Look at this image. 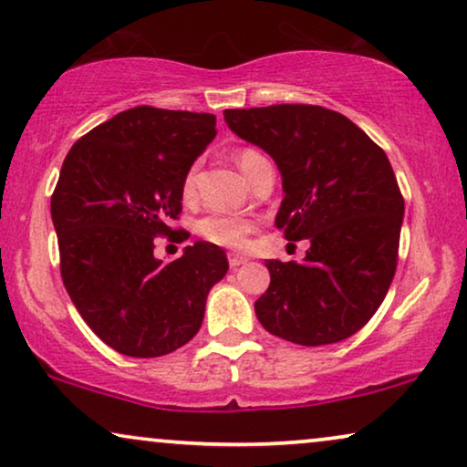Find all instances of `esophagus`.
Returning a JSON list of instances; mask_svg holds the SVG:
<instances>
[{
	"mask_svg": "<svg viewBox=\"0 0 467 467\" xmlns=\"http://www.w3.org/2000/svg\"><path fill=\"white\" fill-rule=\"evenodd\" d=\"M246 261H248L246 254H240V253H229V265H232L234 270H235V267L244 265Z\"/></svg>",
	"mask_w": 467,
	"mask_h": 467,
	"instance_id": "1",
	"label": "esophagus"
}]
</instances>
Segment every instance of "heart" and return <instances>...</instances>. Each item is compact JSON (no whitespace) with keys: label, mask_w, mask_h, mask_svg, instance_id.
Returning a JSON list of instances; mask_svg holds the SVG:
<instances>
[{"label":"heart","mask_w":467,"mask_h":467,"mask_svg":"<svg viewBox=\"0 0 467 467\" xmlns=\"http://www.w3.org/2000/svg\"><path fill=\"white\" fill-rule=\"evenodd\" d=\"M261 159H265L261 152L254 149H242L235 155V161L242 168V171L251 178L254 168ZM195 187H197V165H193L187 174L182 178V197L184 200H193L195 197ZM254 229L253 219L248 216H238V214H208L197 223V234L202 235L203 240L210 242V244L225 246V248H242L246 244L248 235Z\"/></svg>","instance_id":"heart-1"}]
</instances>
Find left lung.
<instances>
[{
  "label": "left lung",
  "mask_w": 467,
  "mask_h": 467,
  "mask_svg": "<svg viewBox=\"0 0 467 467\" xmlns=\"http://www.w3.org/2000/svg\"><path fill=\"white\" fill-rule=\"evenodd\" d=\"M225 123L276 161L285 191L276 227L310 242L302 264L265 261L259 323L302 347L347 340L379 310L398 267L404 197L385 150L321 106L225 110Z\"/></svg>",
  "instance_id": "obj_1"
}]
</instances>
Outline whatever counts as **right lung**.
Returning <instances> with one entry per match:
<instances>
[{
	"instance_id": "1",
	"label": "right lung",
	"mask_w": 467,
	"mask_h": 467,
	"mask_svg": "<svg viewBox=\"0 0 467 467\" xmlns=\"http://www.w3.org/2000/svg\"><path fill=\"white\" fill-rule=\"evenodd\" d=\"M206 112L138 106L82 136L50 197L61 278L76 310L108 347L161 357L202 327L206 297L229 270L227 254L195 242L182 257L155 259V238L182 210V178L216 136Z\"/></svg>"
}]
</instances>
